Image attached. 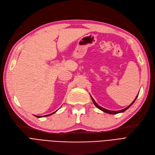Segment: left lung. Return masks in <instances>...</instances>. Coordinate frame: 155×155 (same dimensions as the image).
<instances>
[{"label":"left lung","mask_w":155,"mask_h":155,"mask_svg":"<svg viewBox=\"0 0 155 155\" xmlns=\"http://www.w3.org/2000/svg\"><path fill=\"white\" fill-rule=\"evenodd\" d=\"M137 96H138V95L136 96V99H134V101L128 107H125V109H124V110H119V111H110V110H106V109H104V108H103V107H101L100 106H99L96 103V101H95L94 100V99L92 97V96H91V99H92V102H93V103L94 104V105H95L97 108H99L100 110H101V111H104V112H105V113H109V114H117V113H122V112H124L125 111H126L128 108H129V107L133 104V103L135 102V101L136 100V99H137Z\"/></svg>","instance_id":"1"}]
</instances>
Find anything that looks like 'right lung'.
<instances>
[{
  "instance_id": "1",
  "label": "right lung",
  "mask_w": 155,
  "mask_h": 155,
  "mask_svg": "<svg viewBox=\"0 0 155 155\" xmlns=\"http://www.w3.org/2000/svg\"><path fill=\"white\" fill-rule=\"evenodd\" d=\"M57 111H56L55 112H54V113H51V114H49V115H44V116H36V115H34V116H35L36 117H37V118H40V117H48V116H49V115H52V114H54V113H56Z\"/></svg>"
}]
</instances>
